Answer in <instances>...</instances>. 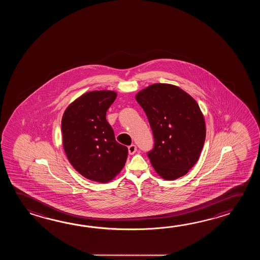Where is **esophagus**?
Instances as JSON below:
<instances>
[{
  "mask_svg": "<svg viewBox=\"0 0 260 260\" xmlns=\"http://www.w3.org/2000/svg\"><path fill=\"white\" fill-rule=\"evenodd\" d=\"M137 146L136 145H130L129 147H128V152H129V154L133 155L135 154V152L137 151Z\"/></svg>",
  "mask_w": 260,
  "mask_h": 260,
  "instance_id": "1",
  "label": "esophagus"
}]
</instances>
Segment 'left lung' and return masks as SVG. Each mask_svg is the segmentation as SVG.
Segmentation results:
<instances>
[{
	"instance_id": "left-lung-1",
	"label": "left lung",
	"mask_w": 260,
	"mask_h": 260,
	"mask_svg": "<svg viewBox=\"0 0 260 260\" xmlns=\"http://www.w3.org/2000/svg\"><path fill=\"white\" fill-rule=\"evenodd\" d=\"M148 117L154 148L148 153L166 180L183 177L199 160L205 144V117L193 98L177 85L154 83L136 94Z\"/></svg>"
}]
</instances>
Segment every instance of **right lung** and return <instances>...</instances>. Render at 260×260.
I'll list each match as a JSON object with an SVG mask.
<instances>
[{
  "instance_id": "1",
  "label": "right lung",
  "mask_w": 260,
  "mask_h": 260,
  "mask_svg": "<svg viewBox=\"0 0 260 260\" xmlns=\"http://www.w3.org/2000/svg\"><path fill=\"white\" fill-rule=\"evenodd\" d=\"M116 96L111 90L87 92L68 106L61 120L68 160L79 174L95 182L114 179L127 159V148L117 142L106 119Z\"/></svg>"
}]
</instances>
